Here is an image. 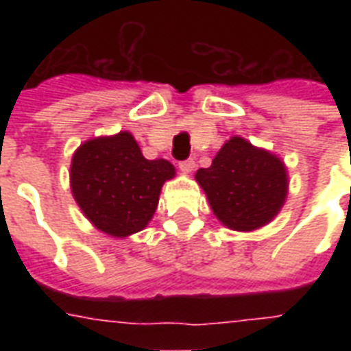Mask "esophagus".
I'll use <instances>...</instances> for the list:
<instances>
[{
	"mask_svg": "<svg viewBox=\"0 0 351 351\" xmlns=\"http://www.w3.org/2000/svg\"><path fill=\"white\" fill-rule=\"evenodd\" d=\"M178 167H180L184 173H193V171H195V167H197V162H195L193 158H187V160H184V162H180V164H178Z\"/></svg>",
	"mask_w": 351,
	"mask_h": 351,
	"instance_id": "1",
	"label": "esophagus"
}]
</instances>
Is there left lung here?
<instances>
[{
	"instance_id": "obj_1",
	"label": "left lung",
	"mask_w": 351,
	"mask_h": 351,
	"mask_svg": "<svg viewBox=\"0 0 351 351\" xmlns=\"http://www.w3.org/2000/svg\"><path fill=\"white\" fill-rule=\"evenodd\" d=\"M217 219L230 230L253 231L271 222L288 195L286 165L240 136L222 145L208 169L195 175Z\"/></svg>"
}]
</instances>
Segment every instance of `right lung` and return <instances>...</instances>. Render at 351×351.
<instances>
[{"label": "right lung", "instance_id": "add662e5", "mask_svg": "<svg viewBox=\"0 0 351 351\" xmlns=\"http://www.w3.org/2000/svg\"><path fill=\"white\" fill-rule=\"evenodd\" d=\"M173 176V164L143 158L131 132L121 131L87 140L76 149L71 189L96 230L123 239L149 224L162 186Z\"/></svg>", "mask_w": 351, "mask_h": 351}]
</instances>
